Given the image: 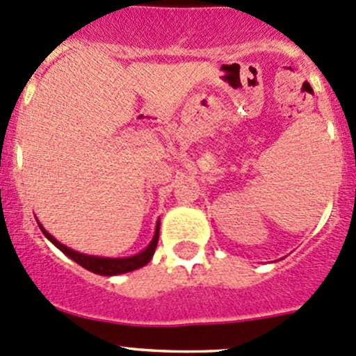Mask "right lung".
Returning <instances> with one entry per match:
<instances>
[{
  "mask_svg": "<svg viewBox=\"0 0 356 356\" xmlns=\"http://www.w3.org/2000/svg\"><path fill=\"white\" fill-rule=\"evenodd\" d=\"M41 229H42V233L46 234L47 240H49L51 243L56 245V247L60 248L65 255H68L70 259L75 260V262L79 264V266H82L83 269L90 270V273L101 274V276H116V274L130 273V270L144 267L145 264L152 259L154 250H156V247H157V240H159V225H157L156 234H154L151 245H149L144 252H140L138 255H134V257H127V259H106V257H94V255L79 254V252L72 250V248L65 247V245H61L60 241L54 240V238L51 236V234L47 233L42 226H41Z\"/></svg>",
  "mask_w": 356,
  "mask_h": 356,
  "instance_id": "right-lung-1",
  "label": "right lung"
}]
</instances>
